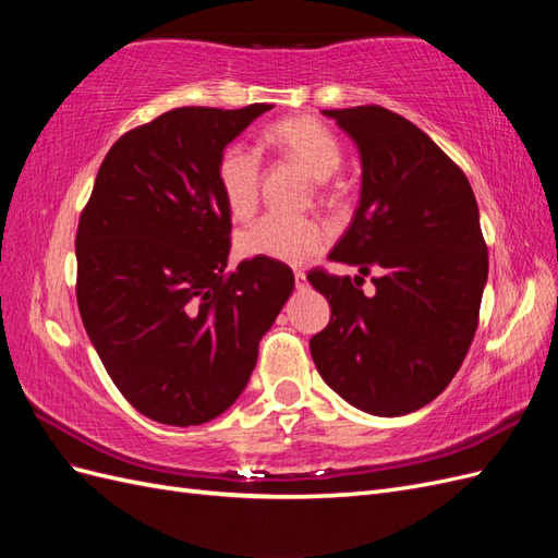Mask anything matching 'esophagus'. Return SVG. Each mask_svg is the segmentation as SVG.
<instances>
[{
    "label": "esophagus",
    "instance_id": "34e87169",
    "mask_svg": "<svg viewBox=\"0 0 558 558\" xmlns=\"http://www.w3.org/2000/svg\"><path fill=\"white\" fill-rule=\"evenodd\" d=\"M293 277H295V286H298V289H305V286H307V275L302 272V269H295Z\"/></svg>",
    "mask_w": 558,
    "mask_h": 558
}]
</instances>
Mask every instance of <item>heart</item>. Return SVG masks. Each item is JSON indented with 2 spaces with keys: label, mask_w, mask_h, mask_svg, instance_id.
Masks as SVG:
<instances>
[{
  "label": "heart",
  "mask_w": 558,
  "mask_h": 558,
  "mask_svg": "<svg viewBox=\"0 0 558 558\" xmlns=\"http://www.w3.org/2000/svg\"><path fill=\"white\" fill-rule=\"evenodd\" d=\"M265 142L298 160L316 179H330L342 165V148L335 134L316 118H286L265 132ZM263 160L258 150L230 144L216 162V179L232 218H248L256 211ZM328 244V230L316 218H291L267 214L248 226L238 240L240 253L248 258H269L298 265Z\"/></svg>",
  "instance_id": "b5f03b06"
}]
</instances>
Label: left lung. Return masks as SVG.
<instances>
[{
	"mask_svg": "<svg viewBox=\"0 0 558 558\" xmlns=\"http://www.w3.org/2000/svg\"><path fill=\"white\" fill-rule=\"evenodd\" d=\"M361 156V199L330 260L361 277L310 272L330 302L312 337L318 375L356 410L402 416L440 396L477 330L488 253L465 174L424 130L384 107L320 111ZM375 268L378 291L353 280Z\"/></svg>",
	"mask_w": 558,
	"mask_h": 558,
	"instance_id": "1",
	"label": "left lung"
}]
</instances>
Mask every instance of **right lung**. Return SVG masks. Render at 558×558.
Segmentation results:
<instances>
[{
  "label": "right lung",
  "instance_id": "1",
  "mask_svg": "<svg viewBox=\"0 0 558 558\" xmlns=\"http://www.w3.org/2000/svg\"><path fill=\"white\" fill-rule=\"evenodd\" d=\"M272 105L181 107L125 132L76 232L83 326L118 391L167 426H199L242 396L258 344L293 293L279 260L226 272L221 150Z\"/></svg>",
  "mask_w": 558,
  "mask_h": 558
}]
</instances>
